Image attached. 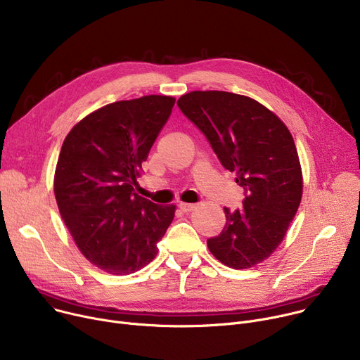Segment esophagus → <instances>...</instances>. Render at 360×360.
<instances>
[{
	"label": "esophagus",
	"instance_id": "obj_1",
	"mask_svg": "<svg viewBox=\"0 0 360 360\" xmlns=\"http://www.w3.org/2000/svg\"><path fill=\"white\" fill-rule=\"evenodd\" d=\"M179 207H180L183 212L188 213V212H191V210H195V209H196V205H195V203H180V205H179Z\"/></svg>",
	"mask_w": 360,
	"mask_h": 360
}]
</instances>
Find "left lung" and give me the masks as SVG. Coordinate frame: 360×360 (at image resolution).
Returning <instances> with one entry per match:
<instances>
[{
  "label": "left lung",
  "mask_w": 360,
  "mask_h": 360,
  "mask_svg": "<svg viewBox=\"0 0 360 360\" xmlns=\"http://www.w3.org/2000/svg\"><path fill=\"white\" fill-rule=\"evenodd\" d=\"M181 112L246 191L240 209L225 207L226 225L207 239L216 259L248 269L283 242L302 196V173L292 135L258 101L224 91H193L179 98Z\"/></svg>",
  "instance_id": "obj_1"
}]
</instances>
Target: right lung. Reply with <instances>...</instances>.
I'll return each instance as SVG.
<instances>
[{
	"mask_svg": "<svg viewBox=\"0 0 360 360\" xmlns=\"http://www.w3.org/2000/svg\"><path fill=\"white\" fill-rule=\"evenodd\" d=\"M174 102L147 95L105 105L63 141L53 183L59 212L82 255L110 275L150 264L173 222L174 205H155L134 187Z\"/></svg>",
	"mask_w": 360,
	"mask_h": 360,
	"instance_id": "1",
	"label": "right lung"
}]
</instances>
